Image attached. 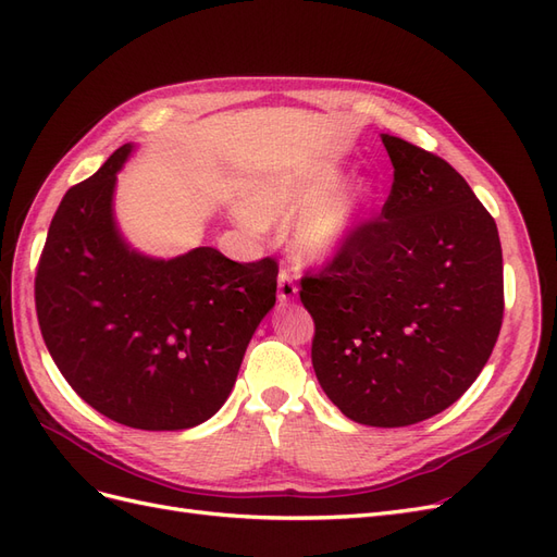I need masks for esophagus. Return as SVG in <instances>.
<instances>
[{"instance_id":"esophagus-1","label":"esophagus","mask_w":557,"mask_h":557,"mask_svg":"<svg viewBox=\"0 0 557 557\" xmlns=\"http://www.w3.org/2000/svg\"><path fill=\"white\" fill-rule=\"evenodd\" d=\"M297 297V285H295V278L285 272V269H281L278 272V299L281 301H293Z\"/></svg>"}]
</instances>
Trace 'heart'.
<instances>
[{"mask_svg":"<svg viewBox=\"0 0 557 557\" xmlns=\"http://www.w3.org/2000/svg\"><path fill=\"white\" fill-rule=\"evenodd\" d=\"M342 178L334 162L313 160L267 172L244 190L242 221L260 225H297V244L313 262H325L358 237L369 221L376 190L358 178L332 190Z\"/></svg>","mask_w":557,"mask_h":557,"instance_id":"heart-1","label":"heart"}]
</instances>
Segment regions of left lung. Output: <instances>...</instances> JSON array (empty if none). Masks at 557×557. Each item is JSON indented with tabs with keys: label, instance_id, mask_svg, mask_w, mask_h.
<instances>
[{
	"label": "left lung",
	"instance_id": "left-lung-1",
	"mask_svg": "<svg viewBox=\"0 0 557 557\" xmlns=\"http://www.w3.org/2000/svg\"><path fill=\"white\" fill-rule=\"evenodd\" d=\"M395 166L379 218L301 278L311 362L356 423L404 428L448 409L476 381L504 315L493 215L440 156L381 134Z\"/></svg>",
	"mask_w": 557,
	"mask_h": 557
}]
</instances>
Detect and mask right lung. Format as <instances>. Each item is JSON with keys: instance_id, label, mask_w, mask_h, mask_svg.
<instances>
[{"instance_id": "obj_1", "label": "right lung", "mask_w": 557, "mask_h": 557, "mask_svg": "<svg viewBox=\"0 0 557 557\" xmlns=\"http://www.w3.org/2000/svg\"><path fill=\"white\" fill-rule=\"evenodd\" d=\"M132 148L62 197L37 267V318L50 358L95 411L137 430H188L230 397L276 305L278 264H242L211 246L172 260L129 248L113 188Z\"/></svg>"}]
</instances>
